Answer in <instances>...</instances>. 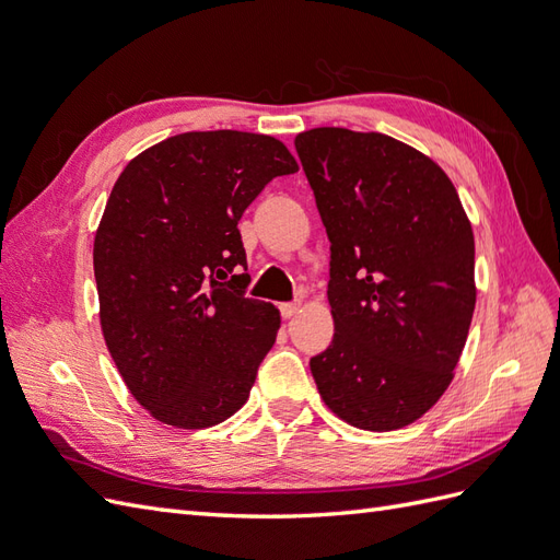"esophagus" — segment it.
<instances>
[{
  "instance_id": "esophagus-1",
  "label": "esophagus",
  "mask_w": 560,
  "mask_h": 560,
  "mask_svg": "<svg viewBox=\"0 0 560 560\" xmlns=\"http://www.w3.org/2000/svg\"><path fill=\"white\" fill-rule=\"evenodd\" d=\"M299 311H301V303H282V306H280V315H282L284 319L294 317Z\"/></svg>"
}]
</instances>
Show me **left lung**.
<instances>
[{"instance_id": "left-lung-1", "label": "left lung", "mask_w": 560, "mask_h": 560, "mask_svg": "<svg viewBox=\"0 0 560 560\" xmlns=\"http://www.w3.org/2000/svg\"><path fill=\"white\" fill-rule=\"evenodd\" d=\"M294 147L331 243L319 395L360 430L409 425L446 393L477 303L463 202L432 159L381 132L313 128Z\"/></svg>"}]
</instances>
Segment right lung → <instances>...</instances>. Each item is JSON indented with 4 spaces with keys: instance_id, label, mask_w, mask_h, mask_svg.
Returning a JSON list of instances; mask_svg holds the SVG:
<instances>
[{
    "instance_id": "add662e5",
    "label": "right lung",
    "mask_w": 560,
    "mask_h": 560,
    "mask_svg": "<svg viewBox=\"0 0 560 560\" xmlns=\"http://www.w3.org/2000/svg\"><path fill=\"white\" fill-rule=\"evenodd\" d=\"M296 171L276 138L210 130L149 147L116 179L93 245L100 325L130 395L165 425L210 428L247 401L280 313L247 296L238 222Z\"/></svg>"
}]
</instances>
